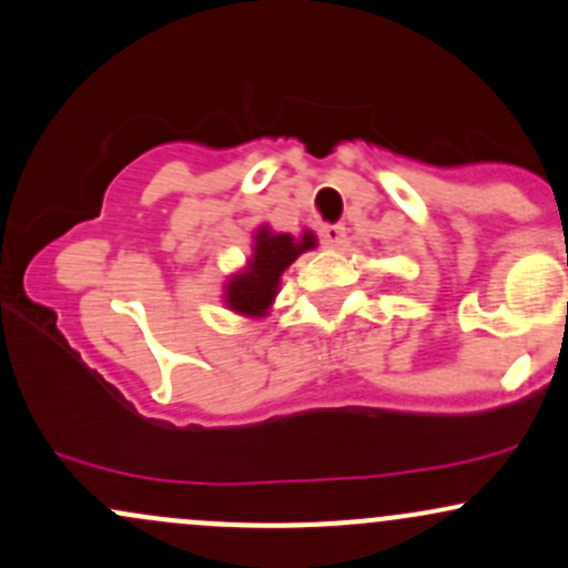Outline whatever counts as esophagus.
Segmentation results:
<instances>
[{
	"mask_svg": "<svg viewBox=\"0 0 568 568\" xmlns=\"http://www.w3.org/2000/svg\"><path fill=\"white\" fill-rule=\"evenodd\" d=\"M318 239H322L324 246H343L345 225H324V229L318 231Z\"/></svg>",
	"mask_w": 568,
	"mask_h": 568,
	"instance_id": "1",
	"label": "esophagus"
}]
</instances>
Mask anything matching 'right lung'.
I'll use <instances>...</instances> for the list:
<instances>
[{
	"mask_svg": "<svg viewBox=\"0 0 568 568\" xmlns=\"http://www.w3.org/2000/svg\"><path fill=\"white\" fill-rule=\"evenodd\" d=\"M316 246V236L311 231L303 239H292L290 233L273 236L268 229L257 231L255 255H252L246 271L233 276L225 290V303L231 311L244 313V316H263L268 311L271 300L276 297L278 278L295 263L297 255Z\"/></svg>",
	"mask_w": 568,
	"mask_h": 568,
	"instance_id": "right-lung-1",
	"label": "right lung"
}]
</instances>
